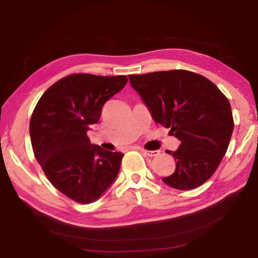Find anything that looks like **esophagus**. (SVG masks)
<instances>
[{"label":"esophagus","mask_w":258,"mask_h":258,"mask_svg":"<svg viewBox=\"0 0 258 258\" xmlns=\"http://www.w3.org/2000/svg\"><path fill=\"white\" fill-rule=\"evenodd\" d=\"M141 152L145 156H147V157H155V156H157L159 154V151H157V150H145V149H141Z\"/></svg>","instance_id":"esophagus-1"}]
</instances>
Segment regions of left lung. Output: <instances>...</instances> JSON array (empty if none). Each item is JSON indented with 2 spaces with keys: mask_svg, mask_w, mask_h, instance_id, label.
<instances>
[{
  "mask_svg": "<svg viewBox=\"0 0 258 258\" xmlns=\"http://www.w3.org/2000/svg\"><path fill=\"white\" fill-rule=\"evenodd\" d=\"M130 83L149 108L156 123L180 140L175 171L163 178L177 190L204 184L222 161L233 132L229 100L213 83L187 71L130 75Z\"/></svg>",
  "mask_w": 258,
  "mask_h": 258,
  "instance_id": "obj_1",
  "label": "left lung"
}]
</instances>
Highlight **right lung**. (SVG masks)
Segmentation results:
<instances>
[{
    "mask_svg": "<svg viewBox=\"0 0 258 258\" xmlns=\"http://www.w3.org/2000/svg\"><path fill=\"white\" fill-rule=\"evenodd\" d=\"M126 83L123 75L74 74L49 87L33 111L29 134L36 160L54 187L80 204L98 200L118 175L124 154L91 145L87 131Z\"/></svg>",
    "mask_w": 258,
    "mask_h": 258,
    "instance_id": "add662e5",
    "label": "right lung"
}]
</instances>
